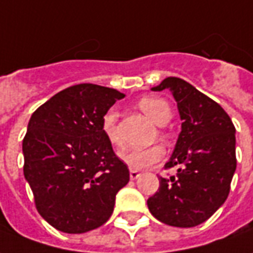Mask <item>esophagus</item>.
Returning <instances> with one entry per match:
<instances>
[{
    "mask_svg": "<svg viewBox=\"0 0 253 253\" xmlns=\"http://www.w3.org/2000/svg\"><path fill=\"white\" fill-rule=\"evenodd\" d=\"M139 176H141V174H139L138 171H135V169H131V171H130V178H131L132 181L139 178Z\"/></svg>",
    "mask_w": 253,
    "mask_h": 253,
    "instance_id": "1",
    "label": "esophagus"
}]
</instances>
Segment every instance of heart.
Listing matches in <instances>:
<instances>
[{"mask_svg": "<svg viewBox=\"0 0 253 253\" xmlns=\"http://www.w3.org/2000/svg\"><path fill=\"white\" fill-rule=\"evenodd\" d=\"M138 108L144 112L153 123L164 126L171 119V107L169 102L159 97H144L138 101ZM101 131L108 139L109 144L119 145L121 138L116 127V114L114 109H108L101 119ZM166 156V149L162 145H152L144 149H130L121 153L123 163L131 169H145L159 163Z\"/></svg>", "mask_w": 253, "mask_h": 253, "instance_id": "heart-1", "label": "heart"}]
</instances>
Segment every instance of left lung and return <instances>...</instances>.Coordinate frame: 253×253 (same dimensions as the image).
Instances as JSON below:
<instances>
[{
    "instance_id": "obj_1",
    "label": "left lung",
    "mask_w": 253,
    "mask_h": 253,
    "mask_svg": "<svg viewBox=\"0 0 253 253\" xmlns=\"http://www.w3.org/2000/svg\"><path fill=\"white\" fill-rule=\"evenodd\" d=\"M175 98L182 131L164 169L176 175L159 176L160 186L148 208L160 222L193 227L206 222L229 196L236 171V128L225 109L181 78H166L153 87Z\"/></svg>"
}]
</instances>
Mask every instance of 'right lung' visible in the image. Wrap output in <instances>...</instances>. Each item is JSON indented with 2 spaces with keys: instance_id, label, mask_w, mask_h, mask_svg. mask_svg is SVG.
Returning <instances> with one entry per match:
<instances>
[{
  "instance_id": "right-lung-1",
  "label": "right lung",
  "mask_w": 253,
  "mask_h": 253,
  "mask_svg": "<svg viewBox=\"0 0 253 253\" xmlns=\"http://www.w3.org/2000/svg\"><path fill=\"white\" fill-rule=\"evenodd\" d=\"M123 97L98 84H74L31 115L23 171L38 212L54 229L86 233L114 212L130 172L102 134L101 119Z\"/></svg>"
}]
</instances>
